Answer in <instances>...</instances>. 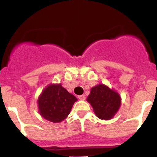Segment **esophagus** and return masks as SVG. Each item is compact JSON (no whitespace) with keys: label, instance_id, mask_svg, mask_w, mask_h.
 <instances>
[{"label":"esophagus","instance_id":"esophagus-1","mask_svg":"<svg viewBox=\"0 0 157 157\" xmlns=\"http://www.w3.org/2000/svg\"><path fill=\"white\" fill-rule=\"evenodd\" d=\"M78 98L80 100H86V96L85 95H80V96H78Z\"/></svg>","mask_w":157,"mask_h":157}]
</instances>
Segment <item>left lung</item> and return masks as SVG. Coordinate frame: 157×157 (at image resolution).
<instances>
[{"label":"left lung","instance_id":"obj_1","mask_svg":"<svg viewBox=\"0 0 157 157\" xmlns=\"http://www.w3.org/2000/svg\"><path fill=\"white\" fill-rule=\"evenodd\" d=\"M87 101L92 106L94 113L100 120H111L121 105V97L114 90L99 84L91 88Z\"/></svg>","mask_w":157,"mask_h":157}]
</instances>
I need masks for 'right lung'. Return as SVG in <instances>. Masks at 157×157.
<instances>
[{
	"instance_id": "right-lung-1",
	"label": "right lung",
	"mask_w": 157,
	"mask_h": 157,
	"mask_svg": "<svg viewBox=\"0 0 157 157\" xmlns=\"http://www.w3.org/2000/svg\"><path fill=\"white\" fill-rule=\"evenodd\" d=\"M77 100L61 84H51L45 88L37 100L39 113L46 120L60 122L70 113Z\"/></svg>"
}]
</instances>
